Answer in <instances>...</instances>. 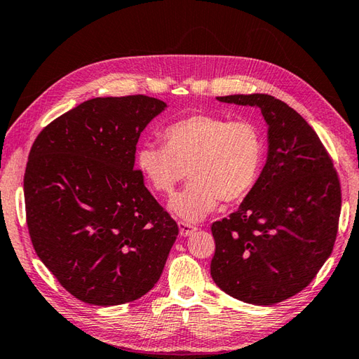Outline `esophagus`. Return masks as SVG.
Instances as JSON below:
<instances>
[{"label":"esophagus","mask_w":359,"mask_h":359,"mask_svg":"<svg viewBox=\"0 0 359 359\" xmlns=\"http://www.w3.org/2000/svg\"><path fill=\"white\" fill-rule=\"evenodd\" d=\"M178 227H180V235H181V236L192 235V233L195 232V230H196L195 226L189 224V222H184V221H180V222H178Z\"/></svg>","instance_id":"esophagus-1"}]
</instances>
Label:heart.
Returning a JSON list of instances; mask_svg holds the SVG:
<instances>
[{"mask_svg":"<svg viewBox=\"0 0 359 359\" xmlns=\"http://www.w3.org/2000/svg\"><path fill=\"white\" fill-rule=\"evenodd\" d=\"M164 146L144 144L137 165L154 190L172 195L190 182L169 207L186 221H201L221 201L233 203L250 192L261 169L264 141L259 127L249 119L196 114L167 126Z\"/></svg>","mask_w":359,"mask_h":359,"instance_id":"heart-1","label":"heart"}]
</instances>
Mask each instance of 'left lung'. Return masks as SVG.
<instances>
[{
  "label": "left lung",
  "mask_w": 359,
  "mask_h": 359,
  "mask_svg": "<svg viewBox=\"0 0 359 359\" xmlns=\"http://www.w3.org/2000/svg\"><path fill=\"white\" fill-rule=\"evenodd\" d=\"M221 102L261 110L267 159L240 209L212 224L210 275L230 297L270 306L310 284L333 250L341 213L337 170L316 132L272 95Z\"/></svg>",
  "instance_id": "left-lung-1"
}]
</instances>
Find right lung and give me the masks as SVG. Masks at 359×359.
<instances>
[{"label": "right lung", "instance_id": "obj_1", "mask_svg": "<svg viewBox=\"0 0 359 359\" xmlns=\"http://www.w3.org/2000/svg\"><path fill=\"white\" fill-rule=\"evenodd\" d=\"M165 107L146 95L87 100L44 127L30 149L24 200L32 244L87 304L146 294L178 236L133 170L141 132Z\"/></svg>", "mask_w": 359, "mask_h": 359}]
</instances>
